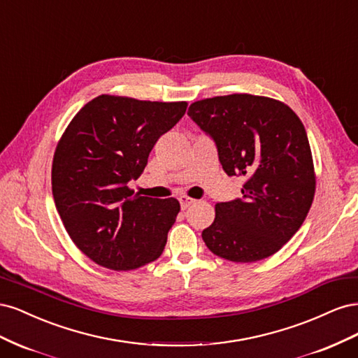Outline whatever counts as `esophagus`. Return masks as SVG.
<instances>
[{
	"label": "esophagus",
	"instance_id": "1",
	"mask_svg": "<svg viewBox=\"0 0 358 358\" xmlns=\"http://www.w3.org/2000/svg\"><path fill=\"white\" fill-rule=\"evenodd\" d=\"M179 201H180V208L185 210V209L189 208L191 204L196 203L197 200L196 199H191V197H187V196H182V197H179Z\"/></svg>",
	"mask_w": 358,
	"mask_h": 358
}]
</instances>
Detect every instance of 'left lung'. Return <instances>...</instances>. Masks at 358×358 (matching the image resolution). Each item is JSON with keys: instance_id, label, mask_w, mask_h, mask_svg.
Returning a JSON list of instances; mask_svg holds the SVG:
<instances>
[{"instance_id": "left-lung-1", "label": "left lung", "mask_w": 358, "mask_h": 358, "mask_svg": "<svg viewBox=\"0 0 358 358\" xmlns=\"http://www.w3.org/2000/svg\"><path fill=\"white\" fill-rule=\"evenodd\" d=\"M188 115L218 148L229 176H243V199L216 203L201 237L234 263L276 254L297 233L315 196L317 176L300 117L275 99L231 94L192 103Z\"/></svg>"}]
</instances>
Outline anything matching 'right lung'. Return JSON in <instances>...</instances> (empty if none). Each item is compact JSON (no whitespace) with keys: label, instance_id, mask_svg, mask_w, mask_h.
Here are the masks:
<instances>
[{"label":"right lung","instance_id":"1","mask_svg":"<svg viewBox=\"0 0 358 358\" xmlns=\"http://www.w3.org/2000/svg\"><path fill=\"white\" fill-rule=\"evenodd\" d=\"M187 106L103 94L62 133L52 162L53 200L73 243L99 266L133 270L164 251L179 201L138 196L128 183Z\"/></svg>","mask_w":358,"mask_h":358}]
</instances>
